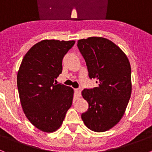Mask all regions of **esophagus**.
I'll list each match as a JSON object with an SVG mask.
<instances>
[{
	"label": "esophagus",
	"instance_id": "34e87169",
	"mask_svg": "<svg viewBox=\"0 0 152 152\" xmlns=\"http://www.w3.org/2000/svg\"><path fill=\"white\" fill-rule=\"evenodd\" d=\"M74 91H75V94H76V96H77V97H80V96H81V90H80V89H75Z\"/></svg>",
	"mask_w": 152,
	"mask_h": 152
}]
</instances>
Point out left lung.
Returning a JSON list of instances; mask_svg holds the SVG:
<instances>
[{
  "label": "left lung",
  "instance_id": "8db88e82",
  "mask_svg": "<svg viewBox=\"0 0 152 152\" xmlns=\"http://www.w3.org/2000/svg\"><path fill=\"white\" fill-rule=\"evenodd\" d=\"M79 50L87 66L89 77L96 79L97 87L84 89L87 111L81 117L95 132L115 126L124 114L131 94V69L127 56L113 42L102 37L80 39Z\"/></svg>",
  "mask_w": 152,
  "mask_h": 152
}]
</instances>
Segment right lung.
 Returning a JSON list of instances; mask_svg holds the SVG:
<instances>
[{
    "label": "right lung",
    "instance_id": "add662e5",
    "mask_svg": "<svg viewBox=\"0 0 152 152\" xmlns=\"http://www.w3.org/2000/svg\"><path fill=\"white\" fill-rule=\"evenodd\" d=\"M74 44L75 41H41L25 54L18 72L23 111L44 132L58 130L72 106L73 89L54 82L62 71L63 57Z\"/></svg>",
    "mask_w": 152,
    "mask_h": 152
}]
</instances>
